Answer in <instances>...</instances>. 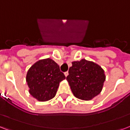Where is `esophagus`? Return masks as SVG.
<instances>
[{"label":"esophagus","mask_w":130,"mask_h":130,"mask_svg":"<svg viewBox=\"0 0 130 130\" xmlns=\"http://www.w3.org/2000/svg\"><path fill=\"white\" fill-rule=\"evenodd\" d=\"M64 75H65V76H68V71H67V72H64Z\"/></svg>","instance_id":"34e87169"}]
</instances>
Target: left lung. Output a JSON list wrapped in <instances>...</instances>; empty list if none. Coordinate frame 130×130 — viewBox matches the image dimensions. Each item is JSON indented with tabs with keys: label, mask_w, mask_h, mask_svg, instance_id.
Masks as SVG:
<instances>
[{
	"label": "left lung",
	"mask_w": 130,
	"mask_h": 130,
	"mask_svg": "<svg viewBox=\"0 0 130 130\" xmlns=\"http://www.w3.org/2000/svg\"><path fill=\"white\" fill-rule=\"evenodd\" d=\"M66 80L77 98L89 100L102 91L106 76L102 68L93 62L83 59L72 62Z\"/></svg>",
	"instance_id": "left-lung-1"
}]
</instances>
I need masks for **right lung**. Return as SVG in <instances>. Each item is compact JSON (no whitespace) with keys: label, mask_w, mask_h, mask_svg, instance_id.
I'll return each mask as SVG.
<instances>
[{"label":"right lung","mask_w":130,"mask_h":130,"mask_svg":"<svg viewBox=\"0 0 130 130\" xmlns=\"http://www.w3.org/2000/svg\"><path fill=\"white\" fill-rule=\"evenodd\" d=\"M66 76L60 66L50 58L39 60L31 66L26 75L29 92L39 101L55 97L59 84Z\"/></svg>","instance_id":"1"}]
</instances>
